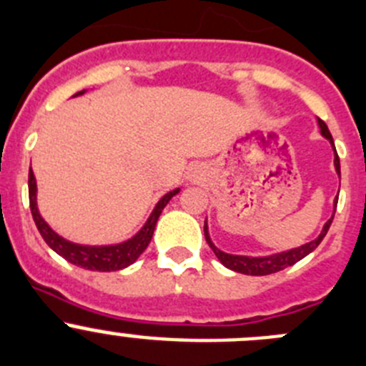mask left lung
<instances>
[{"instance_id":"obj_1","label":"left lung","mask_w":366,"mask_h":366,"mask_svg":"<svg viewBox=\"0 0 366 366\" xmlns=\"http://www.w3.org/2000/svg\"><path fill=\"white\" fill-rule=\"evenodd\" d=\"M317 122H320V128H322L323 137H327V139L330 141V144L334 146L332 135H330V132H329V128H327L325 122H323L322 119H317ZM334 152H336V148H334ZM334 166H336V172L340 173V157H337V153H336V157H334ZM332 218L327 222L325 227H323V231H322V234H320L316 240L309 242V244L302 245V247L291 249V251H287V252H280V254H274V256H265V258H249V256H237V254H227V252H222L220 249L214 247L213 242H211L209 234H207V224H204V234H206V242L209 244V247L213 249V252L217 254V258L225 265V267L231 269V271L242 272V274L265 276V274H272V272H278V271H283V269H287V267H291V265H295L296 262H300L302 258H305L309 252H312L317 245L322 244L323 238H325L327 231H329L330 224H332Z\"/></svg>"}]
</instances>
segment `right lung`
<instances>
[{
    "label": "right lung",
    "mask_w": 366,
    "mask_h": 366,
    "mask_svg": "<svg viewBox=\"0 0 366 366\" xmlns=\"http://www.w3.org/2000/svg\"><path fill=\"white\" fill-rule=\"evenodd\" d=\"M84 94L83 92H77L75 95ZM36 177L34 172H29V200H30V211H32L34 222L37 225V231L41 233L43 240L54 249L59 256H63L64 260L70 262V264L77 265V267L88 269V271H101V272H110V271H121V269L128 267L133 262L139 258V256L144 252V249L148 247V244L152 242L153 231H155L157 220H159L160 213L166 207V204L172 200V197H175L179 193V189L169 191L167 194H164L162 199L159 200V204L153 209L152 217L148 218L146 225L142 227L132 240L122 242L117 245H102V247H92V245H79L71 244V242L64 240L59 234L54 233L49 227V224L41 218L39 211L36 206Z\"/></svg>",
    "instance_id": "right-lung-1"
}]
</instances>
